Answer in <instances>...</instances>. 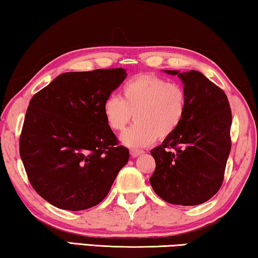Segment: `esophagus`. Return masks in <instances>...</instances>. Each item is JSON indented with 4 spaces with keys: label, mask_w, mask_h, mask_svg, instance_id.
Returning <instances> with one entry per match:
<instances>
[{
    "label": "esophagus",
    "mask_w": 258,
    "mask_h": 258,
    "mask_svg": "<svg viewBox=\"0 0 258 258\" xmlns=\"http://www.w3.org/2000/svg\"><path fill=\"white\" fill-rule=\"evenodd\" d=\"M143 153H144V151H142V150H130V154H132L133 158H137Z\"/></svg>",
    "instance_id": "obj_1"
}]
</instances>
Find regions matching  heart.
I'll list each match as a JSON object with an SVG mask.
<instances>
[{"mask_svg":"<svg viewBox=\"0 0 258 258\" xmlns=\"http://www.w3.org/2000/svg\"><path fill=\"white\" fill-rule=\"evenodd\" d=\"M122 98L109 96L102 104L107 125L121 132L130 120L135 123L122 134L121 142L133 149L166 140L179 129L187 113V93L181 85L156 74H143L122 86Z\"/></svg>","mask_w":258,"mask_h":258,"instance_id":"1","label":"heart"}]
</instances>
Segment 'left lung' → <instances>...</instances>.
I'll use <instances>...</instances> for the list:
<instances>
[{
  "mask_svg": "<svg viewBox=\"0 0 258 258\" xmlns=\"http://www.w3.org/2000/svg\"><path fill=\"white\" fill-rule=\"evenodd\" d=\"M177 75L187 93V113L179 129L151 150L156 169L150 183L170 204L198 205L220 189L231 152L232 112L223 90L196 70Z\"/></svg>",
  "mask_w": 258,
  "mask_h": 258,
  "instance_id": "left-lung-1",
  "label": "left lung"
}]
</instances>
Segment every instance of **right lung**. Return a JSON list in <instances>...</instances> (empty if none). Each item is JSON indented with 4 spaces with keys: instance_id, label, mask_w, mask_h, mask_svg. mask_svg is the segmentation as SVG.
<instances>
[{
    "instance_id": "obj_1",
    "label": "right lung",
    "mask_w": 258,
    "mask_h": 258,
    "mask_svg": "<svg viewBox=\"0 0 258 258\" xmlns=\"http://www.w3.org/2000/svg\"><path fill=\"white\" fill-rule=\"evenodd\" d=\"M124 69L64 73L31 99L19 153L33 189L54 207L81 211L107 196L129 150L117 145L102 104Z\"/></svg>"
}]
</instances>
